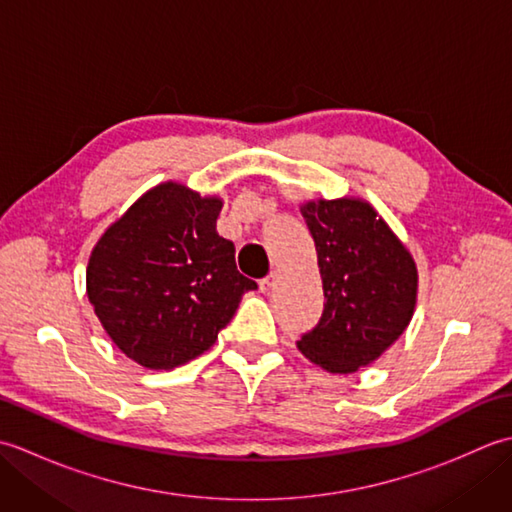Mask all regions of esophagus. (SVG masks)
I'll use <instances>...</instances> for the list:
<instances>
[{"label": "esophagus", "mask_w": 512, "mask_h": 512, "mask_svg": "<svg viewBox=\"0 0 512 512\" xmlns=\"http://www.w3.org/2000/svg\"><path fill=\"white\" fill-rule=\"evenodd\" d=\"M275 286H277V273H270L268 277L259 281V290H262V292H270Z\"/></svg>", "instance_id": "1"}]
</instances>
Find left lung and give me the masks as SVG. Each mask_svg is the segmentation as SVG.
Wrapping results in <instances>:
<instances>
[{"label":"left lung","mask_w":512,"mask_h":512,"mask_svg":"<svg viewBox=\"0 0 512 512\" xmlns=\"http://www.w3.org/2000/svg\"><path fill=\"white\" fill-rule=\"evenodd\" d=\"M317 248L323 314L297 341L310 363L354 374L407 330L418 301V268L407 246L361 198L299 206Z\"/></svg>","instance_id":"left-lung-1"}]
</instances>
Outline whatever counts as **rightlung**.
<instances>
[{
  "label": "right lung",
  "instance_id": "obj_1",
  "mask_svg": "<svg viewBox=\"0 0 512 512\" xmlns=\"http://www.w3.org/2000/svg\"><path fill=\"white\" fill-rule=\"evenodd\" d=\"M222 198L162 182L129 206L92 248L85 284L103 330L149 369L193 361L255 290L235 246L215 231Z\"/></svg>",
  "mask_w": 512,
  "mask_h": 512
}]
</instances>
